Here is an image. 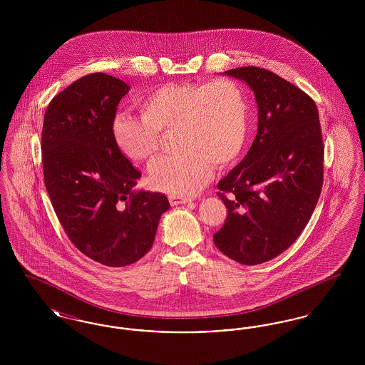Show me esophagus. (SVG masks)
Returning a JSON list of instances; mask_svg holds the SVG:
<instances>
[{
  "mask_svg": "<svg viewBox=\"0 0 365 365\" xmlns=\"http://www.w3.org/2000/svg\"><path fill=\"white\" fill-rule=\"evenodd\" d=\"M168 200L171 202V205H180V204H186L190 202V197H183V195H176V194H170Z\"/></svg>",
  "mask_w": 365,
  "mask_h": 365,
  "instance_id": "obj_1",
  "label": "esophagus"
}]
</instances>
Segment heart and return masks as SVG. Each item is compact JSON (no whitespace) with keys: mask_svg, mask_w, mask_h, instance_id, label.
Listing matches in <instances>:
<instances>
[{"mask_svg":"<svg viewBox=\"0 0 365 365\" xmlns=\"http://www.w3.org/2000/svg\"><path fill=\"white\" fill-rule=\"evenodd\" d=\"M139 108L142 116L113 119L112 135L123 156L143 163L158 152L163 134L174 131L179 149L150 167L158 190L194 194L208 182L213 165L228 167L242 152L249 108L243 87L232 79L165 83L149 91Z\"/></svg>","mask_w":365,"mask_h":365,"instance_id":"heart-1","label":"heart"}]
</instances>
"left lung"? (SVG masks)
<instances>
[{
  "label": "left lung",
  "instance_id": "left-lung-1",
  "mask_svg": "<svg viewBox=\"0 0 365 365\" xmlns=\"http://www.w3.org/2000/svg\"><path fill=\"white\" fill-rule=\"evenodd\" d=\"M255 91L257 135L217 185L227 208L213 242L227 257L256 265L283 253L308 225L323 186L324 146L317 106L271 71H226Z\"/></svg>",
  "mask_w": 365,
  "mask_h": 365
}]
</instances>
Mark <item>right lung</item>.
I'll return each mask as SVG.
<instances>
[{"instance_id":"right-lung-1","label":"right lung","mask_w":365,"mask_h":365,"mask_svg":"<svg viewBox=\"0 0 365 365\" xmlns=\"http://www.w3.org/2000/svg\"><path fill=\"white\" fill-rule=\"evenodd\" d=\"M130 87L94 72L53 97L42 127L43 180L67 237L85 256L124 267L152 247L164 194L131 190L140 173L113 135L116 109Z\"/></svg>"}]
</instances>
